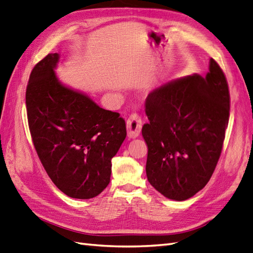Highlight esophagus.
<instances>
[{"label": "esophagus", "mask_w": 253, "mask_h": 253, "mask_svg": "<svg viewBox=\"0 0 253 253\" xmlns=\"http://www.w3.org/2000/svg\"><path fill=\"white\" fill-rule=\"evenodd\" d=\"M127 132L129 138H137L141 133L142 121L141 118L137 114L133 113L127 120Z\"/></svg>", "instance_id": "34e87169"}]
</instances>
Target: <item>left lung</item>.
Instances as JSON below:
<instances>
[{"instance_id":"8db88e82","label":"left lung","mask_w":253,"mask_h":253,"mask_svg":"<svg viewBox=\"0 0 253 253\" xmlns=\"http://www.w3.org/2000/svg\"><path fill=\"white\" fill-rule=\"evenodd\" d=\"M145 113L148 182L168 199L193 197L215 171L229 124L230 93L222 69L211 59L205 77L188 76L154 89Z\"/></svg>"}]
</instances>
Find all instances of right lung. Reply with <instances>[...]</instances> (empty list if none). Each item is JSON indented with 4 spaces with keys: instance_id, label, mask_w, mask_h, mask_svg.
Returning a JSON list of instances; mask_svg holds the SVG:
<instances>
[{
    "instance_id": "1",
    "label": "right lung",
    "mask_w": 253,
    "mask_h": 253,
    "mask_svg": "<svg viewBox=\"0 0 253 253\" xmlns=\"http://www.w3.org/2000/svg\"><path fill=\"white\" fill-rule=\"evenodd\" d=\"M57 53L32 70L25 92L35 150L54 185L74 199H92L106 188L111 159L126 138L125 120L97 106L57 79Z\"/></svg>"
}]
</instances>
